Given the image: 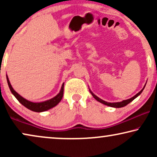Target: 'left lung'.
Here are the masks:
<instances>
[{"mask_svg":"<svg viewBox=\"0 0 157 157\" xmlns=\"http://www.w3.org/2000/svg\"><path fill=\"white\" fill-rule=\"evenodd\" d=\"M144 87H145V86H144ZM144 87L143 89H141V91H139L138 94H136V95H135L134 96H133L132 98H128V99H127V100H124V101H121V102H117V103H109V102L105 101L101 99L100 98H98V96H96L95 95V94H94L91 92V91H90V90H89V91H90V92H91V94H92V96H94V98H95L96 100H97L98 101H99L100 103H101V104H105V105H106V106H111V107H115V108H121V107H124V106H126V105L129 104L130 102H132V101L134 99V98H136L137 97V96L140 95V94H141V92L143 91L144 89Z\"/></svg>","mask_w":157,"mask_h":157,"instance_id":"8db88e82","label":"left lung"}]
</instances>
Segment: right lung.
I'll use <instances>...</instances> for the list:
<instances>
[{"mask_svg":"<svg viewBox=\"0 0 157 157\" xmlns=\"http://www.w3.org/2000/svg\"><path fill=\"white\" fill-rule=\"evenodd\" d=\"M6 78H7V82H8V86H9L10 91H11V93L13 94L15 97L18 99V101L20 102L21 104L23 105L25 107H26L27 109H29L30 110L33 111H36V112H42V111L48 110V109H50L51 108H53V107H54L55 106H56V105L61 101L62 98H63L64 83L62 84L61 89V91H60L59 94H57L55 97H53V98H51V99L49 100H47L46 101L34 103V102H31L30 101L26 100L25 98H23L22 96L19 95V94L17 93L16 91H14V89H13V87L11 86V84H10L9 81V79H8V76H6Z\"/></svg>","mask_w":157,"mask_h":157,"instance_id":"right-lung-1","label":"right lung"}]
</instances>
